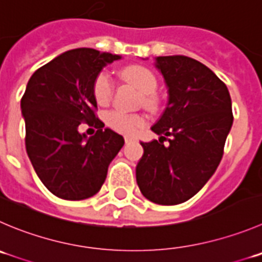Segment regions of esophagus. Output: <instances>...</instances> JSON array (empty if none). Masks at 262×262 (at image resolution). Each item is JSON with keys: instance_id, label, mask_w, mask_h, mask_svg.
I'll return each mask as SVG.
<instances>
[{"instance_id": "1", "label": "esophagus", "mask_w": 262, "mask_h": 262, "mask_svg": "<svg viewBox=\"0 0 262 262\" xmlns=\"http://www.w3.org/2000/svg\"><path fill=\"white\" fill-rule=\"evenodd\" d=\"M124 141H126V144L129 143V141H133V138H129V136H126V138H124Z\"/></svg>"}]
</instances>
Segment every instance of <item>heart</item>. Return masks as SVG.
Wrapping results in <instances>:
<instances>
[{
  "instance_id": "b5f03b06",
  "label": "heart",
  "mask_w": 262,
  "mask_h": 262,
  "mask_svg": "<svg viewBox=\"0 0 262 262\" xmlns=\"http://www.w3.org/2000/svg\"><path fill=\"white\" fill-rule=\"evenodd\" d=\"M122 76L143 94V101L146 106L150 108L156 105L154 94H156L158 83H157L156 76L149 69L141 66H131L122 71ZM92 91H94V98L96 103L100 105H105L111 101L114 91V81L109 72L103 71L96 76ZM104 121L106 126L111 127L112 129L129 136L138 134L139 129L145 124V119L139 114L124 113L122 111L108 112L104 117Z\"/></svg>"
}]
</instances>
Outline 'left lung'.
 Masks as SVG:
<instances>
[{"label": "left lung", "mask_w": 262, "mask_h": 262, "mask_svg": "<svg viewBox=\"0 0 262 262\" xmlns=\"http://www.w3.org/2000/svg\"><path fill=\"white\" fill-rule=\"evenodd\" d=\"M154 66L166 82L168 101L151 126L159 140L140 143L136 181L146 199L172 206L195 195L220 164L233 124L231 99L226 84L195 59L158 56Z\"/></svg>", "instance_id": "1"}]
</instances>
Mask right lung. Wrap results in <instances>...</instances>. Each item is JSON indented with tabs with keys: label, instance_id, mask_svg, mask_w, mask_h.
<instances>
[{
	"label": "right lung",
	"instance_id": "right-lung-1",
	"mask_svg": "<svg viewBox=\"0 0 262 262\" xmlns=\"http://www.w3.org/2000/svg\"><path fill=\"white\" fill-rule=\"evenodd\" d=\"M119 55L94 49L63 52L37 69L20 101L26 148L34 171L54 195L81 201L100 190L108 167L124 140L95 116L94 82ZM86 121L98 131L79 133Z\"/></svg>",
	"mask_w": 262,
	"mask_h": 262
}]
</instances>
